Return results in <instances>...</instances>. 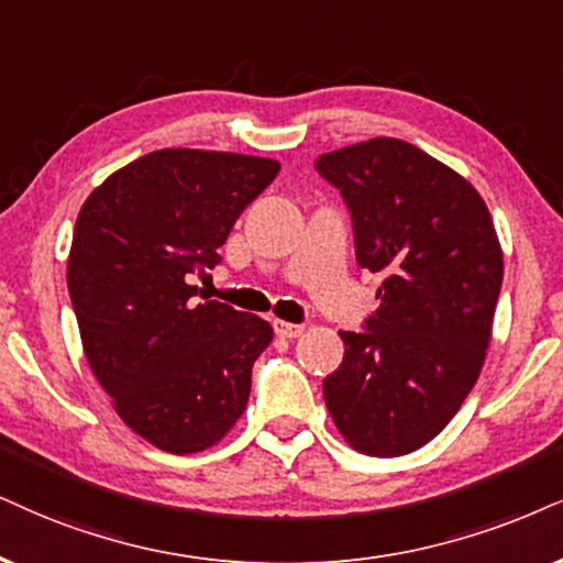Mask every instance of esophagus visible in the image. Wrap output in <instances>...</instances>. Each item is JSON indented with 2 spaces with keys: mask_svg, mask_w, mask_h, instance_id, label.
I'll list each match as a JSON object with an SVG mask.
<instances>
[{
  "mask_svg": "<svg viewBox=\"0 0 563 563\" xmlns=\"http://www.w3.org/2000/svg\"><path fill=\"white\" fill-rule=\"evenodd\" d=\"M274 331H276V336H282V339H297L305 331V325L287 323V321H274Z\"/></svg>",
  "mask_w": 563,
  "mask_h": 563,
  "instance_id": "34e87169",
  "label": "esophagus"
}]
</instances>
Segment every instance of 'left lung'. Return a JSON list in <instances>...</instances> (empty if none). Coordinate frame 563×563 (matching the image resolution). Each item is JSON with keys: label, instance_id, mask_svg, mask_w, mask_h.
Wrapping results in <instances>:
<instances>
[{"label": "left lung", "instance_id": "8db88e82", "mask_svg": "<svg viewBox=\"0 0 563 563\" xmlns=\"http://www.w3.org/2000/svg\"><path fill=\"white\" fill-rule=\"evenodd\" d=\"M316 166L350 206L360 268L384 274L367 329L339 331L344 360L323 380L325 407L360 454H409L449 426L481 376L501 242L481 192L418 145L371 137Z\"/></svg>", "mask_w": 563, "mask_h": 563}]
</instances>
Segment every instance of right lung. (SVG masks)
<instances>
[{"label":"right lung","mask_w":563,"mask_h":563,"mask_svg":"<svg viewBox=\"0 0 563 563\" xmlns=\"http://www.w3.org/2000/svg\"><path fill=\"white\" fill-rule=\"evenodd\" d=\"M276 158L164 148L90 192L75 221L67 287L82 352L114 412L169 454H198L242 418L268 321L196 302L240 211L279 175Z\"/></svg>","instance_id":"obj_1"}]
</instances>
